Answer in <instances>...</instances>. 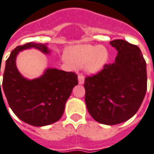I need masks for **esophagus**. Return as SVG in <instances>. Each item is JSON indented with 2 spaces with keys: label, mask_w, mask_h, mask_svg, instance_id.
I'll return each instance as SVG.
<instances>
[{
  "label": "esophagus",
  "mask_w": 154,
  "mask_h": 154,
  "mask_svg": "<svg viewBox=\"0 0 154 154\" xmlns=\"http://www.w3.org/2000/svg\"><path fill=\"white\" fill-rule=\"evenodd\" d=\"M78 79L79 84H83V83H84V77H83V75L82 74H79V75Z\"/></svg>",
  "instance_id": "1"
}]
</instances>
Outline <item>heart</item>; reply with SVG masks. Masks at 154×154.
I'll use <instances>...</instances> for the list:
<instances>
[{"mask_svg": "<svg viewBox=\"0 0 154 154\" xmlns=\"http://www.w3.org/2000/svg\"><path fill=\"white\" fill-rule=\"evenodd\" d=\"M67 60L74 67H81L85 65L88 73L94 74L103 69L109 58L105 47L100 45H79L67 51Z\"/></svg>", "mask_w": 154, "mask_h": 154, "instance_id": "obj_1", "label": "heart"}]
</instances>
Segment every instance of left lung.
Listing matches in <instances>:
<instances>
[{
	"label": "left lung",
	"instance_id": "8db88e82",
	"mask_svg": "<svg viewBox=\"0 0 154 154\" xmlns=\"http://www.w3.org/2000/svg\"><path fill=\"white\" fill-rule=\"evenodd\" d=\"M118 51L115 62L85 79V103L96 122L116 125L132 118L147 90L146 63L140 48L124 40L110 41Z\"/></svg>",
	"mask_w": 154,
	"mask_h": 154
}]
</instances>
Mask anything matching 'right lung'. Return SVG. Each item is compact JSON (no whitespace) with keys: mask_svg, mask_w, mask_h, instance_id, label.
<instances>
[{"mask_svg":"<svg viewBox=\"0 0 154 154\" xmlns=\"http://www.w3.org/2000/svg\"><path fill=\"white\" fill-rule=\"evenodd\" d=\"M31 48L45 54L50 52L47 44L35 43H27L13 50L6 60L0 97L4 92L12 110L23 122L34 126H48L62 117L66 102L78 84V77L75 72L48 68L40 78L25 79L17 70L16 58L19 51Z\"/></svg>","mask_w":154,"mask_h":154,"instance_id":"add662e5","label":"right lung"}]
</instances>
